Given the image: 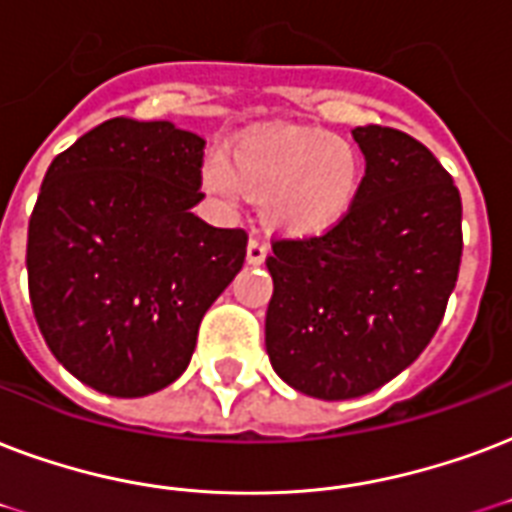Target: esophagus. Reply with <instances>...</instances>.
<instances>
[{
  "label": "esophagus",
  "mask_w": 512,
  "mask_h": 512,
  "mask_svg": "<svg viewBox=\"0 0 512 512\" xmlns=\"http://www.w3.org/2000/svg\"><path fill=\"white\" fill-rule=\"evenodd\" d=\"M268 252H271V249H268V244H265L260 236H252V239H249V244H247V260H249V263H252V265L263 263L265 257H268Z\"/></svg>",
  "instance_id": "1"
}]
</instances>
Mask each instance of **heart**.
Listing matches in <instances>:
<instances>
[{
    "mask_svg": "<svg viewBox=\"0 0 512 512\" xmlns=\"http://www.w3.org/2000/svg\"><path fill=\"white\" fill-rule=\"evenodd\" d=\"M362 161L354 144L319 128H282L241 139L228 163H204V187L225 206L239 187L260 198L273 230L308 236L341 222L360 193Z\"/></svg>",
    "mask_w": 512,
    "mask_h": 512,
    "instance_id": "b5f03b06",
    "label": "heart"
}]
</instances>
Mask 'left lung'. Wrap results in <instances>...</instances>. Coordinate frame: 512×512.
I'll return each instance as SVG.
<instances>
[{
	"label": "left lung",
	"instance_id": "left-lung-1",
	"mask_svg": "<svg viewBox=\"0 0 512 512\" xmlns=\"http://www.w3.org/2000/svg\"><path fill=\"white\" fill-rule=\"evenodd\" d=\"M360 193L314 236H276L265 349L273 370L319 400L368 395L438 333L462 263V198L440 161L397 128L351 131Z\"/></svg>",
	"mask_w": 512,
	"mask_h": 512
}]
</instances>
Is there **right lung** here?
<instances>
[{
	"mask_svg": "<svg viewBox=\"0 0 512 512\" xmlns=\"http://www.w3.org/2000/svg\"><path fill=\"white\" fill-rule=\"evenodd\" d=\"M204 139L166 120L112 117L58 152L29 220L39 333L61 365L112 397L185 373L206 308L247 257V230L193 209Z\"/></svg>",
	"mask_w": 512,
	"mask_h": 512,
	"instance_id": "1",
	"label": "right lung"
}]
</instances>
